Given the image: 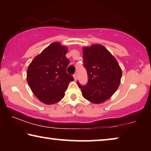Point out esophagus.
Listing matches in <instances>:
<instances>
[{
  "mask_svg": "<svg viewBox=\"0 0 151 151\" xmlns=\"http://www.w3.org/2000/svg\"><path fill=\"white\" fill-rule=\"evenodd\" d=\"M73 76H74V78H75V81L77 80V75H76V74H75V75H73Z\"/></svg>",
  "mask_w": 151,
  "mask_h": 151,
  "instance_id": "obj_1",
  "label": "esophagus"
}]
</instances>
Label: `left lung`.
I'll return each mask as SVG.
<instances>
[{
  "label": "left lung",
  "mask_w": 151,
  "mask_h": 151,
  "mask_svg": "<svg viewBox=\"0 0 151 151\" xmlns=\"http://www.w3.org/2000/svg\"><path fill=\"white\" fill-rule=\"evenodd\" d=\"M83 54L88 81L86 86H81L78 81V86L85 99L93 103H101L117 90L122 70L115 57L103 45L83 47Z\"/></svg>",
  "instance_id": "1"
}]
</instances>
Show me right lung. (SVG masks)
Instances as JSON below:
<instances>
[{
    "label": "right lung",
    "instance_id": "add662e5",
    "mask_svg": "<svg viewBox=\"0 0 151 151\" xmlns=\"http://www.w3.org/2000/svg\"><path fill=\"white\" fill-rule=\"evenodd\" d=\"M67 48L53 42L36 56L27 69V82L34 95L42 103L52 105L65 96L70 82L74 81L66 73L70 61Z\"/></svg>",
    "mask_w": 151,
    "mask_h": 151
}]
</instances>
